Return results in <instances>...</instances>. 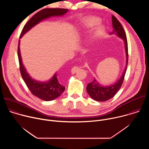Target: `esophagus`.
<instances>
[{
  "instance_id": "obj_1",
  "label": "esophagus",
  "mask_w": 149,
  "mask_h": 149,
  "mask_svg": "<svg viewBox=\"0 0 149 149\" xmlns=\"http://www.w3.org/2000/svg\"><path fill=\"white\" fill-rule=\"evenodd\" d=\"M79 70V67H77V66H74V67H72V68L71 69V73H72V74H75Z\"/></svg>"
}]
</instances>
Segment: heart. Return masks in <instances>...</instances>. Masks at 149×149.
<instances>
[{
  "mask_svg": "<svg viewBox=\"0 0 149 149\" xmlns=\"http://www.w3.org/2000/svg\"><path fill=\"white\" fill-rule=\"evenodd\" d=\"M100 22V19L98 17L95 16H90L87 17L82 22V27L83 29H88L98 25ZM105 28L103 25H100L98 26H97L92 33L91 38V42H95L98 40L99 39H100L103 36Z\"/></svg>",
  "mask_w": 149,
  "mask_h": 149,
  "instance_id": "b5f03b06",
  "label": "heart"
}]
</instances>
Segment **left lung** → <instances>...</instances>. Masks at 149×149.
<instances>
[{
    "label": "left lung",
    "instance_id": "1",
    "mask_svg": "<svg viewBox=\"0 0 149 149\" xmlns=\"http://www.w3.org/2000/svg\"><path fill=\"white\" fill-rule=\"evenodd\" d=\"M112 24L113 31L112 32L110 33V35L116 34L124 40L125 51L126 54V65L120 78L113 85H110L109 86H101L100 82H98V81L96 80L95 78L91 82L87 85L86 89L88 94L93 100L97 101H107L113 98L117 94L122 86L126 72L127 64H128V45H127V40L125 32L120 22L113 15L112 16Z\"/></svg>",
    "mask_w": 149,
    "mask_h": 149
}]
</instances>
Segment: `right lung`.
I'll list each match as a JSON object with an SVG mask.
<instances>
[{"mask_svg":"<svg viewBox=\"0 0 149 149\" xmlns=\"http://www.w3.org/2000/svg\"><path fill=\"white\" fill-rule=\"evenodd\" d=\"M68 11L67 9L48 8L40 10L34 15L24 26L20 38H22L28 31L42 20L52 16H62ZM20 40L17 47V55L19 62L20 74L30 91L36 97L44 101H51L60 96L64 91L65 87L59 82L58 74L55 73L52 78L47 82H40L32 79L24 67L20 51Z\"/></svg>","mask_w":149,"mask_h":149,"instance_id":"right-lung-1","label":"right lung"}]
</instances>
